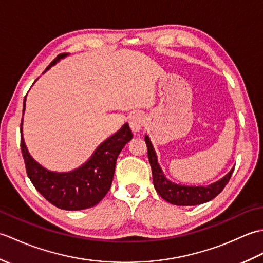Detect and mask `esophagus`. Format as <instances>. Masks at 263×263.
Wrapping results in <instances>:
<instances>
[{"instance_id": "obj_1", "label": "esophagus", "mask_w": 263, "mask_h": 263, "mask_svg": "<svg viewBox=\"0 0 263 263\" xmlns=\"http://www.w3.org/2000/svg\"><path fill=\"white\" fill-rule=\"evenodd\" d=\"M128 123H130L131 130L135 133H137L141 130L144 124V116L141 113H135L133 115H131Z\"/></svg>"}]
</instances>
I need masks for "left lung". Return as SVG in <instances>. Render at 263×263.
Segmentation results:
<instances>
[{"instance_id":"obj_1","label":"left lung","mask_w":263,"mask_h":263,"mask_svg":"<svg viewBox=\"0 0 263 263\" xmlns=\"http://www.w3.org/2000/svg\"><path fill=\"white\" fill-rule=\"evenodd\" d=\"M144 141L148 149V158L150 166H152L154 186L156 191L161 198L167 202L176 205H197L216 198L224 187L227 185L228 181L231 180L234 168L218 182L210 184L208 186H185L177 185L175 183L170 182L164 176L160 166L157 163V156L154 150V147L148 136L144 138Z\"/></svg>"}]
</instances>
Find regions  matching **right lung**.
<instances>
[{
	"mask_svg": "<svg viewBox=\"0 0 263 263\" xmlns=\"http://www.w3.org/2000/svg\"><path fill=\"white\" fill-rule=\"evenodd\" d=\"M65 55V53L60 54L47 69ZM20 127V147L28 177L48 202L64 210L91 208L107 194L113 181L116 159L121 150L132 139L131 128L125 123L121 130L100 144L86 164L69 173H54L45 170L33 160L22 138V122Z\"/></svg>",
	"mask_w": 263,
	"mask_h": 263,
	"instance_id": "add662e5",
	"label": "right lung"
}]
</instances>
